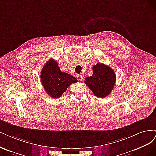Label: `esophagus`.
<instances>
[{
  "label": "esophagus",
  "mask_w": 156,
  "mask_h": 156,
  "mask_svg": "<svg viewBox=\"0 0 156 156\" xmlns=\"http://www.w3.org/2000/svg\"><path fill=\"white\" fill-rule=\"evenodd\" d=\"M76 78H78V80H79V81H82V79H83L82 76V75H80V74H78L77 76H76Z\"/></svg>",
  "instance_id": "1"
}]
</instances>
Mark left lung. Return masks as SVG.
Wrapping results in <instances>:
<instances>
[{
	"mask_svg": "<svg viewBox=\"0 0 156 156\" xmlns=\"http://www.w3.org/2000/svg\"><path fill=\"white\" fill-rule=\"evenodd\" d=\"M93 74L85 79V83L97 97L104 98L112 92L116 82V74L113 70L103 63L93 67Z\"/></svg>",
	"mask_w": 156,
	"mask_h": 156,
	"instance_id": "obj_1",
	"label": "left lung"
}]
</instances>
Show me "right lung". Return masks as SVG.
I'll return each instance as SVG.
<instances>
[{
	"mask_svg": "<svg viewBox=\"0 0 156 156\" xmlns=\"http://www.w3.org/2000/svg\"><path fill=\"white\" fill-rule=\"evenodd\" d=\"M40 78L45 91L54 98L61 97L69 86L78 82L71 74L62 72L58 63L52 58L44 65Z\"/></svg>",
	"mask_w": 156,
	"mask_h": 156,
	"instance_id": "right-lung-1",
	"label": "right lung"
}]
</instances>
